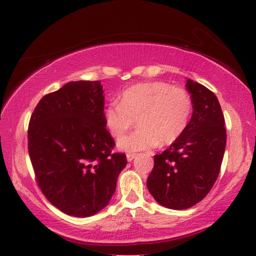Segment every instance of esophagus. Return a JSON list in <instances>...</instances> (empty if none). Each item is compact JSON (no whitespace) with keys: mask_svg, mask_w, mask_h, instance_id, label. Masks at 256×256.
Returning a JSON list of instances; mask_svg holds the SVG:
<instances>
[{"mask_svg":"<svg viewBox=\"0 0 256 256\" xmlns=\"http://www.w3.org/2000/svg\"><path fill=\"white\" fill-rule=\"evenodd\" d=\"M135 157H136V154H132V153H128L126 154V158H128V162H131V160H133Z\"/></svg>","mask_w":256,"mask_h":256,"instance_id":"obj_1","label":"esophagus"}]
</instances>
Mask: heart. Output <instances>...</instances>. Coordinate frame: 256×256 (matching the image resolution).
<instances>
[{
  "instance_id": "b5f03b06",
  "label": "heart",
  "mask_w": 256,
  "mask_h": 256,
  "mask_svg": "<svg viewBox=\"0 0 256 256\" xmlns=\"http://www.w3.org/2000/svg\"><path fill=\"white\" fill-rule=\"evenodd\" d=\"M194 112L187 90L162 81L138 84L122 92L121 102H110L104 110L106 122L114 138L131 128L136 131L118 140L120 150L138 152L170 145L186 132Z\"/></svg>"
}]
</instances>
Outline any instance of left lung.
Masks as SVG:
<instances>
[{"label":"left lung","mask_w":256,"mask_h":256,"mask_svg":"<svg viewBox=\"0 0 256 256\" xmlns=\"http://www.w3.org/2000/svg\"><path fill=\"white\" fill-rule=\"evenodd\" d=\"M194 101L190 123L180 138L160 155L148 178V188L160 204L174 210L200 202L219 176L226 132L218 98L204 86L187 80Z\"/></svg>","instance_id":"left-lung-1"}]
</instances>
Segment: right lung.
I'll return each instance as SVG.
<instances>
[{
    "mask_svg": "<svg viewBox=\"0 0 256 256\" xmlns=\"http://www.w3.org/2000/svg\"><path fill=\"white\" fill-rule=\"evenodd\" d=\"M100 81H72L44 96L27 138L36 182L47 200L74 216L96 214L116 192L126 156L113 153Z\"/></svg>",
    "mask_w": 256,
    "mask_h": 256,
    "instance_id": "add662e5",
    "label": "right lung"
}]
</instances>
